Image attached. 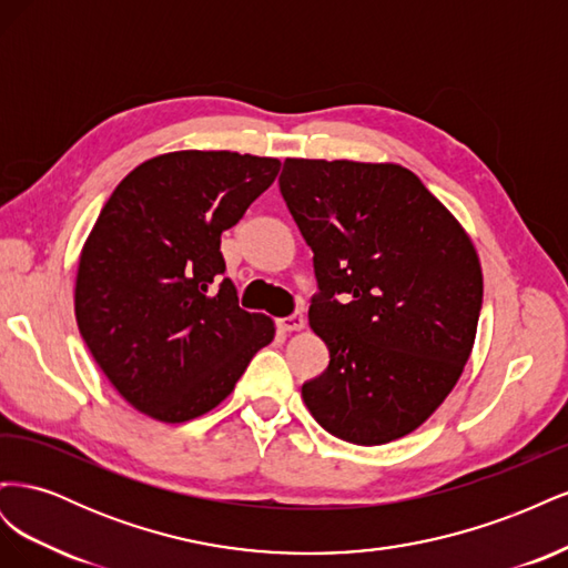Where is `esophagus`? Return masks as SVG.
Returning a JSON list of instances; mask_svg holds the SVG:
<instances>
[{"label":"esophagus","mask_w":568,"mask_h":568,"mask_svg":"<svg viewBox=\"0 0 568 568\" xmlns=\"http://www.w3.org/2000/svg\"><path fill=\"white\" fill-rule=\"evenodd\" d=\"M277 324H280L282 332H301L303 326H305V320H303L301 313H294V315H288V317H282Z\"/></svg>","instance_id":"1"}]
</instances>
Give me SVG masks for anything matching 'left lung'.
Here are the masks:
<instances>
[{
  "label": "left lung",
  "mask_w": 568,
  "mask_h": 568,
  "mask_svg": "<svg viewBox=\"0 0 568 568\" xmlns=\"http://www.w3.org/2000/svg\"><path fill=\"white\" fill-rule=\"evenodd\" d=\"M280 189L315 255L307 317L329 348L303 403L355 445L412 434L474 348L484 274L469 234L395 163L286 159Z\"/></svg>",
  "instance_id": "1"
}]
</instances>
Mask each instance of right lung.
Masks as SVG:
<instances>
[{"instance_id": "add662e5", "label": "right lung", "mask_w": 568, "mask_h": 568, "mask_svg": "<svg viewBox=\"0 0 568 568\" xmlns=\"http://www.w3.org/2000/svg\"><path fill=\"white\" fill-rule=\"evenodd\" d=\"M277 159L173 151L115 186L82 246L75 320L113 388L146 417L196 419L234 390L274 322L236 303L220 236L280 173Z\"/></svg>"}]
</instances>
